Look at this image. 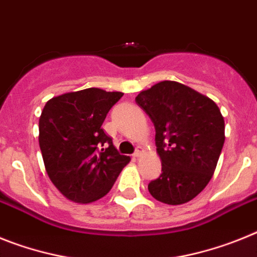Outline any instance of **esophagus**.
<instances>
[{
  "label": "esophagus",
  "instance_id": "34e87169",
  "mask_svg": "<svg viewBox=\"0 0 257 257\" xmlns=\"http://www.w3.org/2000/svg\"><path fill=\"white\" fill-rule=\"evenodd\" d=\"M142 153H144V150H142L141 147H138L137 150H136V153L133 154V156H135V158H137V159H138V158H141V156H142Z\"/></svg>",
  "mask_w": 257,
  "mask_h": 257
}]
</instances>
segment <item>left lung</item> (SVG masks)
Wrapping results in <instances>:
<instances>
[{
    "instance_id": "8db88e82",
    "label": "left lung",
    "mask_w": 257,
    "mask_h": 257,
    "mask_svg": "<svg viewBox=\"0 0 257 257\" xmlns=\"http://www.w3.org/2000/svg\"><path fill=\"white\" fill-rule=\"evenodd\" d=\"M155 126L162 175L149 184L156 200L177 206L194 199L215 173L225 121L211 98L177 81H160L136 97Z\"/></svg>"
}]
</instances>
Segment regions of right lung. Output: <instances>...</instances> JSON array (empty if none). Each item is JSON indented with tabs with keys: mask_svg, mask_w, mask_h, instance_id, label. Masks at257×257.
<instances>
[{
	"mask_svg": "<svg viewBox=\"0 0 257 257\" xmlns=\"http://www.w3.org/2000/svg\"><path fill=\"white\" fill-rule=\"evenodd\" d=\"M122 94L89 88L51 98L42 110L39 144L46 173L71 202L101 199L131 160L117 153L102 129Z\"/></svg>",
	"mask_w": 257,
	"mask_h": 257,
	"instance_id": "obj_1",
	"label": "right lung"
}]
</instances>
